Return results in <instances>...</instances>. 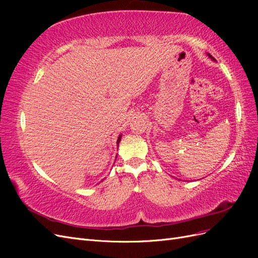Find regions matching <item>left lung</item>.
I'll use <instances>...</instances> for the list:
<instances>
[{
  "label": "left lung",
  "instance_id": "1",
  "mask_svg": "<svg viewBox=\"0 0 258 258\" xmlns=\"http://www.w3.org/2000/svg\"><path fill=\"white\" fill-rule=\"evenodd\" d=\"M209 57H210V58H211V59H213V60H214V58H213V57H212V56H211V54H209Z\"/></svg>",
  "mask_w": 258,
  "mask_h": 258
}]
</instances>
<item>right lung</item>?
<instances>
[{"instance_id": "obj_1", "label": "right lung", "mask_w": 258, "mask_h": 258, "mask_svg": "<svg viewBox=\"0 0 258 258\" xmlns=\"http://www.w3.org/2000/svg\"><path fill=\"white\" fill-rule=\"evenodd\" d=\"M120 139H121V136H119V137H118V140H117V144H119V142H120Z\"/></svg>"}]
</instances>
